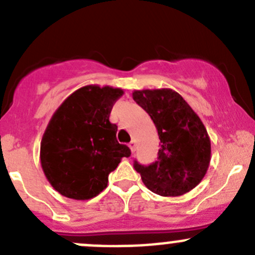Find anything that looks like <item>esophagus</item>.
I'll return each mask as SVG.
<instances>
[{"instance_id":"obj_1","label":"esophagus","mask_w":255,"mask_h":255,"mask_svg":"<svg viewBox=\"0 0 255 255\" xmlns=\"http://www.w3.org/2000/svg\"><path fill=\"white\" fill-rule=\"evenodd\" d=\"M129 148L132 151H135V149H137V143H135V140H132V142L129 143Z\"/></svg>"}]
</instances>
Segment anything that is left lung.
Wrapping results in <instances>:
<instances>
[{
	"label": "left lung",
	"mask_w": 255,
	"mask_h": 255,
	"mask_svg": "<svg viewBox=\"0 0 255 255\" xmlns=\"http://www.w3.org/2000/svg\"><path fill=\"white\" fill-rule=\"evenodd\" d=\"M133 100L150 116L158 129V160H134L146 187L161 196H180L201 182L211 160V142L199 116L181 95L170 89L137 90Z\"/></svg>",
	"instance_id": "left-lung-1"
}]
</instances>
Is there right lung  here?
<instances>
[{
    "label": "right lung",
    "mask_w": 255,
    "mask_h": 255,
    "mask_svg": "<svg viewBox=\"0 0 255 255\" xmlns=\"http://www.w3.org/2000/svg\"><path fill=\"white\" fill-rule=\"evenodd\" d=\"M123 90L87 85L70 95L43 134L40 164L51 186L63 196L89 200L106 189L109 175L130 155L120 144L110 113Z\"/></svg>",
    "instance_id": "right-lung-1"
}]
</instances>
